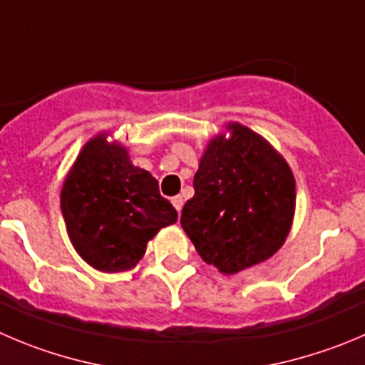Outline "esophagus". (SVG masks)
<instances>
[{"instance_id": "esophagus-1", "label": "esophagus", "mask_w": 365, "mask_h": 365, "mask_svg": "<svg viewBox=\"0 0 365 365\" xmlns=\"http://www.w3.org/2000/svg\"><path fill=\"white\" fill-rule=\"evenodd\" d=\"M172 204H173V207H175V210H177V213L180 215V210H182V204H185V199H182V197H180V195L172 197Z\"/></svg>"}]
</instances>
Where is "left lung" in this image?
<instances>
[{
  "mask_svg": "<svg viewBox=\"0 0 365 365\" xmlns=\"http://www.w3.org/2000/svg\"><path fill=\"white\" fill-rule=\"evenodd\" d=\"M180 225L207 265L232 276L272 258L296 215V179L283 155L252 128L229 121L211 138Z\"/></svg>",
  "mask_w": 365,
  "mask_h": 365,
  "instance_id": "obj_1",
  "label": "left lung"
}]
</instances>
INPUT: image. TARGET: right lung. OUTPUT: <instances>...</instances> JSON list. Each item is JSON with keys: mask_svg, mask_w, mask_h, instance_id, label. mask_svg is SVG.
<instances>
[{"mask_svg": "<svg viewBox=\"0 0 365 365\" xmlns=\"http://www.w3.org/2000/svg\"><path fill=\"white\" fill-rule=\"evenodd\" d=\"M100 133L82 147L61 190V210L71 245L100 272L136 267L147 244L177 211L159 193L150 172L134 166L127 147Z\"/></svg>", "mask_w": 365, "mask_h": 365, "instance_id": "add662e5", "label": "right lung"}]
</instances>
